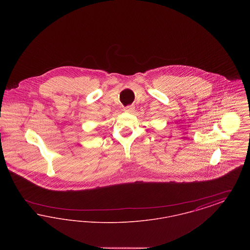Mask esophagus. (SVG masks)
<instances>
[{"mask_svg": "<svg viewBox=\"0 0 250 250\" xmlns=\"http://www.w3.org/2000/svg\"><path fill=\"white\" fill-rule=\"evenodd\" d=\"M134 109H135L134 106H127V107H125V112H128V113L133 112Z\"/></svg>", "mask_w": 250, "mask_h": 250, "instance_id": "esophagus-1", "label": "esophagus"}]
</instances>
